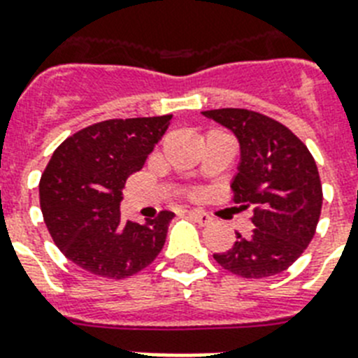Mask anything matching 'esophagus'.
Masks as SVG:
<instances>
[{"instance_id":"34e87169","label":"esophagus","mask_w":358,"mask_h":358,"mask_svg":"<svg viewBox=\"0 0 358 358\" xmlns=\"http://www.w3.org/2000/svg\"><path fill=\"white\" fill-rule=\"evenodd\" d=\"M188 214H190L192 217H194V220H196L197 223H199V225H203V227L210 225V223H212V215L206 214V212H203V210H190Z\"/></svg>"}]
</instances>
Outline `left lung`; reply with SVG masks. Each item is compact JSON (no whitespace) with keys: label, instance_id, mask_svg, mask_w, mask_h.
Returning <instances> with one entry per match:
<instances>
[{"label":"left lung","instance_id":"1","mask_svg":"<svg viewBox=\"0 0 358 358\" xmlns=\"http://www.w3.org/2000/svg\"><path fill=\"white\" fill-rule=\"evenodd\" d=\"M234 133L239 143L234 203L254 206L250 238L236 232L227 252L214 254L223 268L241 278H268L291 267L311 243L322 210L317 162L306 144L278 120L249 109L203 111Z\"/></svg>","mask_w":358,"mask_h":358}]
</instances>
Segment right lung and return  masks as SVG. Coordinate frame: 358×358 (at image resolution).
Wrapping results in <instances>:
<instances>
[{"instance_id":"right-lung-1","label":"right lung","mask_w":358,"mask_h":358,"mask_svg":"<svg viewBox=\"0 0 358 358\" xmlns=\"http://www.w3.org/2000/svg\"><path fill=\"white\" fill-rule=\"evenodd\" d=\"M172 115L111 119L80 129L52 153L40 179L47 230L67 259L104 278H128L157 258L176 214L144 225L120 220L124 182L144 166Z\"/></svg>"}]
</instances>
